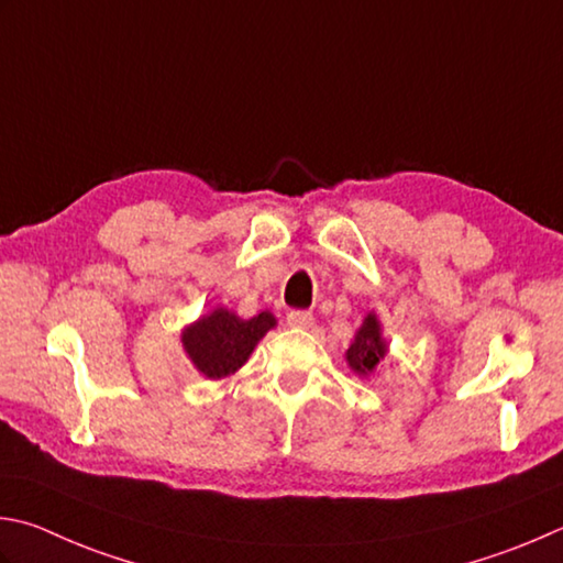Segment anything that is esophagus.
<instances>
[{
	"instance_id": "1",
	"label": "esophagus",
	"mask_w": 563,
	"mask_h": 563,
	"mask_svg": "<svg viewBox=\"0 0 563 563\" xmlns=\"http://www.w3.org/2000/svg\"><path fill=\"white\" fill-rule=\"evenodd\" d=\"M288 324L295 329H310L314 324V317L310 312L292 310V312H288Z\"/></svg>"
}]
</instances>
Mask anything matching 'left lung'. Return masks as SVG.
Here are the masks:
<instances>
[{"label":"left lung","instance_id":"left-lung-1","mask_svg":"<svg viewBox=\"0 0 563 563\" xmlns=\"http://www.w3.org/2000/svg\"><path fill=\"white\" fill-rule=\"evenodd\" d=\"M388 339L383 336V324L376 312H368L363 317L361 327L356 329L354 341L346 349V363L349 368L356 373L358 378H371L376 368L383 366V361L388 358Z\"/></svg>","mask_w":563,"mask_h":563}]
</instances>
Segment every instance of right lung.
<instances>
[{"label": "right lung", "instance_id": "obj_1", "mask_svg": "<svg viewBox=\"0 0 563 563\" xmlns=\"http://www.w3.org/2000/svg\"><path fill=\"white\" fill-rule=\"evenodd\" d=\"M278 319L263 310L251 319H241L229 307L217 305L214 310L185 324L180 341L195 371L207 380H222L234 376L244 366L258 341L275 329Z\"/></svg>", "mask_w": 563, "mask_h": 563}]
</instances>
